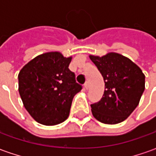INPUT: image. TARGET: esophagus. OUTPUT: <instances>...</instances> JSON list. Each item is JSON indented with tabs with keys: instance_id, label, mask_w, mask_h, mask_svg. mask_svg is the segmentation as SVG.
<instances>
[{
	"instance_id": "esophagus-1",
	"label": "esophagus",
	"mask_w": 156,
	"mask_h": 156,
	"mask_svg": "<svg viewBox=\"0 0 156 156\" xmlns=\"http://www.w3.org/2000/svg\"><path fill=\"white\" fill-rule=\"evenodd\" d=\"M88 87H89V82H88V81H86V82L84 83V88H85L86 90H87V89H88Z\"/></svg>"
}]
</instances>
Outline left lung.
<instances>
[{"instance_id": "left-lung-1", "label": "left lung", "mask_w": 156, "mask_h": 156, "mask_svg": "<svg viewBox=\"0 0 156 156\" xmlns=\"http://www.w3.org/2000/svg\"><path fill=\"white\" fill-rule=\"evenodd\" d=\"M105 82L100 101L91 104L94 117L105 124L123 122L138 106L145 89V75L130 59L117 53L89 55Z\"/></svg>"}]
</instances>
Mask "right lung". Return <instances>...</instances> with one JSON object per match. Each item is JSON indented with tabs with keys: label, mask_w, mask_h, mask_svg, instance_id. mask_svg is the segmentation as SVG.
Wrapping results in <instances>:
<instances>
[{
	"label": "right lung",
	"mask_w": 156,
	"mask_h": 156,
	"mask_svg": "<svg viewBox=\"0 0 156 156\" xmlns=\"http://www.w3.org/2000/svg\"><path fill=\"white\" fill-rule=\"evenodd\" d=\"M71 60L60 52H48L21 69L19 93L25 108L37 122L53 126L69 117L73 98L82 88L69 69Z\"/></svg>",
	"instance_id": "obj_1"
}]
</instances>
